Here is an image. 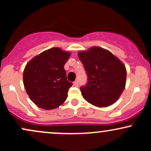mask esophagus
Instances as JSON below:
<instances>
[{"instance_id": "obj_1", "label": "esophagus", "mask_w": 151, "mask_h": 151, "mask_svg": "<svg viewBox=\"0 0 151 151\" xmlns=\"http://www.w3.org/2000/svg\"><path fill=\"white\" fill-rule=\"evenodd\" d=\"M74 85L75 86H79V81L76 80L75 81H74Z\"/></svg>"}]
</instances>
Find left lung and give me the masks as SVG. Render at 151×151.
<instances>
[{
  "label": "left lung",
  "instance_id": "left-lung-1",
  "mask_svg": "<svg viewBox=\"0 0 151 151\" xmlns=\"http://www.w3.org/2000/svg\"><path fill=\"white\" fill-rule=\"evenodd\" d=\"M87 82L80 87L83 97L99 107H106L117 101L126 85V70L120 60L108 50L93 47L79 52Z\"/></svg>",
  "mask_w": 151,
  "mask_h": 151
}]
</instances>
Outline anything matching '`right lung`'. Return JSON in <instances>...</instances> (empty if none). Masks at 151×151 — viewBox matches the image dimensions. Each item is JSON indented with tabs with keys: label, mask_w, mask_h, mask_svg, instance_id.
<instances>
[{
	"label": "right lung",
	"mask_w": 151,
	"mask_h": 151,
	"mask_svg": "<svg viewBox=\"0 0 151 151\" xmlns=\"http://www.w3.org/2000/svg\"><path fill=\"white\" fill-rule=\"evenodd\" d=\"M70 52L52 48L32 58L23 72V83L30 99L39 108L50 110L62 104L72 83L64 68Z\"/></svg>",
	"instance_id": "obj_1"
}]
</instances>
